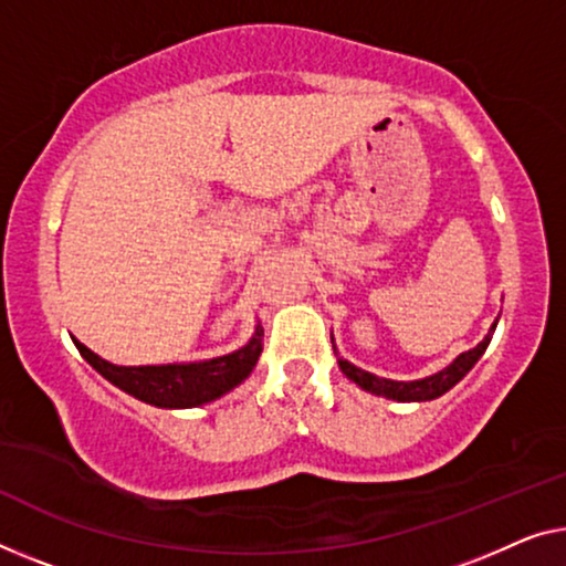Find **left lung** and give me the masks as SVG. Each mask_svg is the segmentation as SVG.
Wrapping results in <instances>:
<instances>
[{"label":"left lung","mask_w":566,"mask_h":566,"mask_svg":"<svg viewBox=\"0 0 566 566\" xmlns=\"http://www.w3.org/2000/svg\"><path fill=\"white\" fill-rule=\"evenodd\" d=\"M495 325H499V319H495V323H493L491 333L483 337V343H478L475 348L468 350V353H462V356L454 358L450 366L440 370V374L419 378V381H391V378L374 376V374H368V370H364V368L353 366L350 360L340 358V356H337V350H335L337 366H340L343 374L348 376L350 381H356L364 391H370V394H376V396H386V399H394V401H429V399H437V396H442L444 391H450L452 386L458 384L460 378L465 376L468 370L478 364V358L483 356L485 348H488V343H491ZM333 348H335V345H333Z\"/></svg>","instance_id":"1"}]
</instances>
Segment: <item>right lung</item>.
<instances>
[{
  "instance_id": "right-lung-1",
  "label": "right lung",
  "mask_w": 566,
  "mask_h": 566,
  "mask_svg": "<svg viewBox=\"0 0 566 566\" xmlns=\"http://www.w3.org/2000/svg\"><path fill=\"white\" fill-rule=\"evenodd\" d=\"M83 358L94 366L106 381L132 394L134 399L151 403L159 409H192L218 399L235 389L243 378H249L264 348V331L256 325V333L243 348L229 356L198 360V364H167V366H114L88 350L86 345L73 340Z\"/></svg>"
}]
</instances>
